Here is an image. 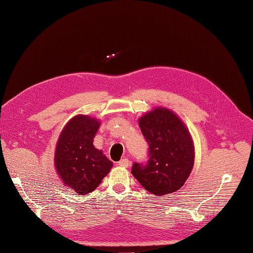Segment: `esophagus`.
Returning a JSON list of instances; mask_svg holds the SVG:
<instances>
[{
	"instance_id": "1",
	"label": "esophagus",
	"mask_w": 253,
	"mask_h": 253,
	"mask_svg": "<svg viewBox=\"0 0 253 253\" xmlns=\"http://www.w3.org/2000/svg\"><path fill=\"white\" fill-rule=\"evenodd\" d=\"M118 165L120 167H125V168H127L129 166V160L127 158H122L120 159L118 162Z\"/></svg>"
}]
</instances>
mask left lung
I'll list each match as a JSON object with an SVG mask.
<instances>
[{
    "label": "left lung",
    "mask_w": 253,
    "mask_h": 253,
    "mask_svg": "<svg viewBox=\"0 0 253 253\" xmlns=\"http://www.w3.org/2000/svg\"><path fill=\"white\" fill-rule=\"evenodd\" d=\"M149 143L147 165L135 163L132 174L150 193L160 196L179 190L194 166L195 151L187 126L173 111L156 106L138 119Z\"/></svg>",
    "instance_id": "1"
}]
</instances>
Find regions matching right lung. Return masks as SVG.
<instances>
[{"label": "right lung", "instance_id": "right-lung-1", "mask_svg": "<svg viewBox=\"0 0 253 253\" xmlns=\"http://www.w3.org/2000/svg\"><path fill=\"white\" fill-rule=\"evenodd\" d=\"M100 120L77 115L64 126L56 144L55 169L63 185L79 195L94 191L113 163L93 144Z\"/></svg>", "mask_w": 253, "mask_h": 253}]
</instances>
